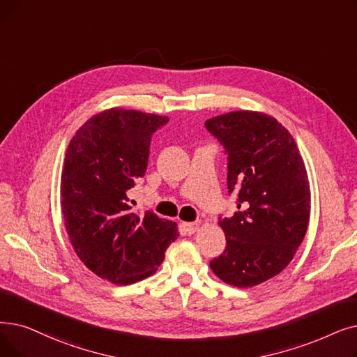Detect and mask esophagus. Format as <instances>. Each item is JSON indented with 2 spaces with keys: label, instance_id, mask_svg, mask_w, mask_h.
I'll list each match as a JSON object with an SVG mask.
<instances>
[{
  "label": "esophagus",
  "instance_id": "34e87169",
  "mask_svg": "<svg viewBox=\"0 0 357 357\" xmlns=\"http://www.w3.org/2000/svg\"><path fill=\"white\" fill-rule=\"evenodd\" d=\"M182 226H183V230L187 231L188 235L195 234V231H197V230H198V227H199V225H198V223H182Z\"/></svg>",
  "mask_w": 357,
  "mask_h": 357
}]
</instances>
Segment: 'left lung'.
<instances>
[{
    "mask_svg": "<svg viewBox=\"0 0 357 357\" xmlns=\"http://www.w3.org/2000/svg\"><path fill=\"white\" fill-rule=\"evenodd\" d=\"M227 153V190L238 211L219 217L226 250L210 261L227 284L252 287L282 273L302 243L311 211L306 167L275 118L236 111L206 121Z\"/></svg>",
    "mask_w": 357,
    "mask_h": 357,
    "instance_id": "left-lung-1",
    "label": "left lung"
}]
</instances>
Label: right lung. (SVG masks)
<instances>
[{
  "instance_id": "obj_1",
  "label": "right lung",
  "mask_w": 357,
  "mask_h": 357,
  "mask_svg": "<svg viewBox=\"0 0 357 357\" xmlns=\"http://www.w3.org/2000/svg\"><path fill=\"white\" fill-rule=\"evenodd\" d=\"M167 121L112 107L86 121L68 144L61 174L67 234L83 264L111 283L132 284L156 273L179 236L175 222L132 213L127 195L146 174L153 132Z\"/></svg>"
}]
</instances>
